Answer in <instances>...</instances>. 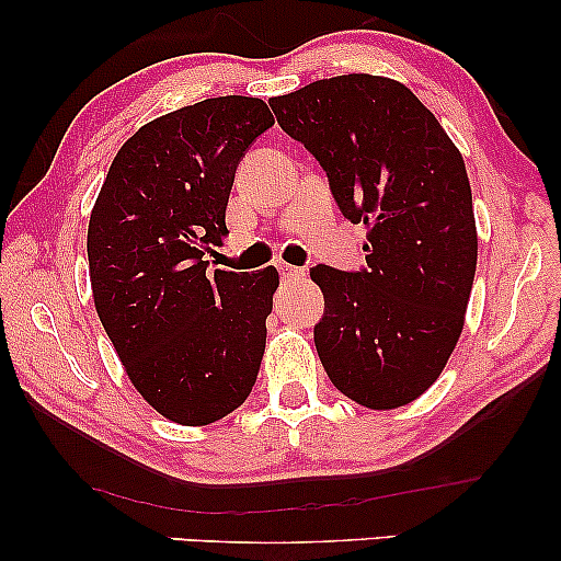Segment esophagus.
<instances>
[{
    "label": "esophagus",
    "instance_id": "obj_1",
    "mask_svg": "<svg viewBox=\"0 0 561 561\" xmlns=\"http://www.w3.org/2000/svg\"><path fill=\"white\" fill-rule=\"evenodd\" d=\"M275 267H278L280 278H286V280L301 278V275H304V267H296V265H288V263H278Z\"/></svg>",
    "mask_w": 561,
    "mask_h": 561
}]
</instances>
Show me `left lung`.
Instances as JSON below:
<instances>
[{
    "label": "left lung",
    "instance_id": "left-lung-1",
    "mask_svg": "<svg viewBox=\"0 0 561 561\" xmlns=\"http://www.w3.org/2000/svg\"><path fill=\"white\" fill-rule=\"evenodd\" d=\"M267 104L324 168L342 217L367 225L359 271L311 267L329 380L375 411L416 401L462 334L478 265L462 156L411 89L382 76H334Z\"/></svg>",
    "mask_w": 561,
    "mask_h": 561
}]
</instances>
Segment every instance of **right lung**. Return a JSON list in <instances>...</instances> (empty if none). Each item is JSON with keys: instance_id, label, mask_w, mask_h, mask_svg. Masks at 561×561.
<instances>
[{"instance_id": "right-lung-1", "label": "right lung", "mask_w": 561, "mask_h": 561, "mask_svg": "<svg viewBox=\"0 0 561 561\" xmlns=\"http://www.w3.org/2000/svg\"><path fill=\"white\" fill-rule=\"evenodd\" d=\"M273 127L263 99L217 96L129 137L89 219L96 313L125 370L160 416L225 419L255 386L278 271L206 273L250 145Z\"/></svg>"}]
</instances>
